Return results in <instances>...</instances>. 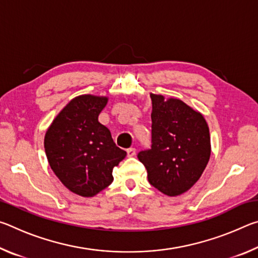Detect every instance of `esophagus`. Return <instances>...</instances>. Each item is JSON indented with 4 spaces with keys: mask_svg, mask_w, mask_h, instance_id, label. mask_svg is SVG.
I'll list each match as a JSON object with an SVG mask.
<instances>
[{
    "mask_svg": "<svg viewBox=\"0 0 258 258\" xmlns=\"http://www.w3.org/2000/svg\"><path fill=\"white\" fill-rule=\"evenodd\" d=\"M126 152H127L128 157H133L135 156V148H128V149L126 150Z\"/></svg>",
    "mask_w": 258,
    "mask_h": 258,
    "instance_id": "1",
    "label": "esophagus"
}]
</instances>
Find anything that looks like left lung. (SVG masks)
I'll use <instances>...</instances> for the list:
<instances>
[{
	"label": "left lung",
	"instance_id": "8db88e82",
	"mask_svg": "<svg viewBox=\"0 0 258 258\" xmlns=\"http://www.w3.org/2000/svg\"><path fill=\"white\" fill-rule=\"evenodd\" d=\"M151 149L140 151L149 183L169 197L184 194L197 182L211 157L206 119L180 99L150 93Z\"/></svg>",
	"mask_w": 258,
	"mask_h": 258
}]
</instances>
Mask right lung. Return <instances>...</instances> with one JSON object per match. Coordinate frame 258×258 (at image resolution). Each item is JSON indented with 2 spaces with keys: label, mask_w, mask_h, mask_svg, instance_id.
<instances>
[{
  "label": "right lung",
  "mask_w": 258,
  "mask_h": 258,
  "mask_svg": "<svg viewBox=\"0 0 258 258\" xmlns=\"http://www.w3.org/2000/svg\"><path fill=\"white\" fill-rule=\"evenodd\" d=\"M107 102V97L92 94L74 98L44 137L51 169L68 190L82 197H93L110 185L113 167L126 156L98 120Z\"/></svg>",
  "instance_id": "right-lung-1"
}]
</instances>
